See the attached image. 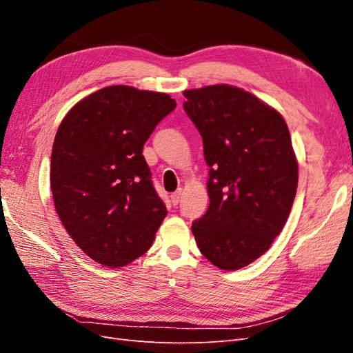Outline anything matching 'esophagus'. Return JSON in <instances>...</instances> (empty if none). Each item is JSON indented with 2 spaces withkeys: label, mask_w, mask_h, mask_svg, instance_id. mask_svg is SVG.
<instances>
[{
  "label": "esophagus",
  "mask_w": 353,
  "mask_h": 353,
  "mask_svg": "<svg viewBox=\"0 0 353 353\" xmlns=\"http://www.w3.org/2000/svg\"><path fill=\"white\" fill-rule=\"evenodd\" d=\"M179 200H181V190H179V191H176V193H174L172 196H170V201H172V205H174V206H176V205H178Z\"/></svg>",
  "instance_id": "1"
}]
</instances>
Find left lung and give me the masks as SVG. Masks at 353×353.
Listing matches in <instances>:
<instances>
[{
	"mask_svg": "<svg viewBox=\"0 0 353 353\" xmlns=\"http://www.w3.org/2000/svg\"><path fill=\"white\" fill-rule=\"evenodd\" d=\"M209 169L205 215L191 231L201 254L236 271L271 248L297 190V160L283 116L232 85L184 91Z\"/></svg>",
	"mask_w": 353,
	"mask_h": 353,
	"instance_id": "1",
	"label": "left lung"
}]
</instances>
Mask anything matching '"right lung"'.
Segmentation results:
<instances>
[{"instance_id": "1", "label": "right lung", "mask_w": 353, "mask_h": 353, "mask_svg": "<svg viewBox=\"0 0 353 353\" xmlns=\"http://www.w3.org/2000/svg\"><path fill=\"white\" fill-rule=\"evenodd\" d=\"M175 108L168 94L112 85L61 121L51 153L52 199L63 227L95 262L117 268L150 249L168 210L143 147Z\"/></svg>"}]
</instances>
